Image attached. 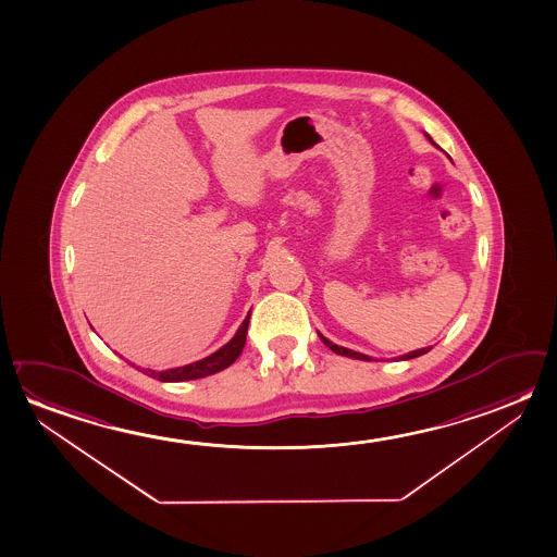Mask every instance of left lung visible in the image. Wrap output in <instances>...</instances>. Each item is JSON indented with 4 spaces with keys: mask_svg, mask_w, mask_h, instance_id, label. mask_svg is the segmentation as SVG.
Here are the masks:
<instances>
[{
    "mask_svg": "<svg viewBox=\"0 0 557 557\" xmlns=\"http://www.w3.org/2000/svg\"><path fill=\"white\" fill-rule=\"evenodd\" d=\"M425 137L433 143L432 137L425 133ZM435 145V143H433ZM319 338L323 341V345L329 346L331 350L335 354H341V356H348V358H356V360H368L370 362V356H366V354L354 352V350H348L345 346L335 345V343H331L329 338H325L323 335H319ZM432 350V346H428V348H420V350H412V352L405 354V356H400V360H412V358H418V356H422V354L430 352Z\"/></svg>",
    "mask_w": 557,
    "mask_h": 557,
    "instance_id": "8db88e82",
    "label": "left lung"
}]
</instances>
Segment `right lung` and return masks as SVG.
<instances>
[{
	"label": "right lung",
	"instance_id": "obj_1",
	"mask_svg": "<svg viewBox=\"0 0 557 557\" xmlns=\"http://www.w3.org/2000/svg\"><path fill=\"white\" fill-rule=\"evenodd\" d=\"M249 318H251V311L248 313V318L244 319V323L239 325L236 335L230 338L226 345L219 348L216 352L207 356L199 362L187 363L182 368H174V370L166 371H154L145 370L147 375L154 377V380L166 381V383H174V381H189V380H201L207 375H212L216 371H222L224 368H228L230 363L238 360L239 354L244 350L246 345V335H248Z\"/></svg>",
	"mask_w": 557,
	"mask_h": 557
}]
</instances>
